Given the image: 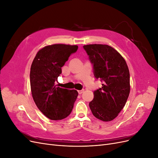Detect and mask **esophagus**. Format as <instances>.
Returning a JSON list of instances; mask_svg holds the SVG:
<instances>
[{
	"label": "esophagus",
	"mask_w": 158,
	"mask_h": 158,
	"mask_svg": "<svg viewBox=\"0 0 158 158\" xmlns=\"http://www.w3.org/2000/svg\"><path fill=\"white\" fill-rule=\"evenodd\" d=\"M84 92V89H82V90H78V92L79 94H82L83 92Z\"/></svg>",
	"instance_id": "esophagus-1"
}]
</instances>
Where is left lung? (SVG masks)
Listing matches in <instances>:
<instances>
[{
	"instance_id": "left-lung-1",
	"label": "left lung",
	"mask_w": 158,
	"mask_h": 158,
	"mask_svg": "<svg viewBox=\"0 0 158 158\" xmlns=\"http://www.w3.org/2000/svg\"><path fill=\"white\" fill-rule=\"evenodd\" d=\"M94 64L95 78L101 79L102 87L94 92L89 103L94 116L103 121L115 118L125 107L130 94V73L125 59L107 45H84Z\"/></svg>"
}]
</instances>
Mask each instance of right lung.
<instances>
[{
	"mask_svg": "<svg viewBox=\"0 0 158 158\" xmlns=\"http://www.w3.org/2000/svg\"><path fill=\"white\" fill-rule=\"evenodd\" d=\"M77 45L53 44L37 52L30 69L31 95L40 111L51 120L67 117L74 107L78 93L75 89L56 87L55 81L70 55Z\"/></svg>",
	"mask_w": 158,
	"mask_h": 158,
	"instance_id": "right-lung-1",
	"label": "right lung"
}]
</instances>
